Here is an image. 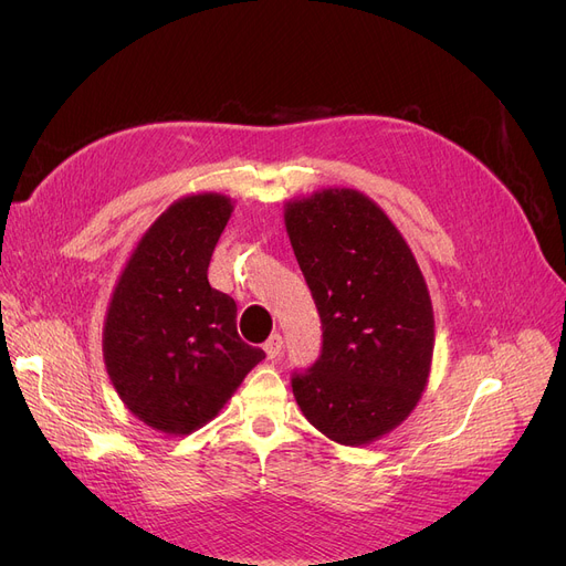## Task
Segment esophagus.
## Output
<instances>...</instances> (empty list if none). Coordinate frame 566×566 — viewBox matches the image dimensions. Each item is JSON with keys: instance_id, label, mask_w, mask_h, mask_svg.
Returning a JSON list of instances; mask_svg holds the SVG:
<instances>
[{"instance_id": "1", "label": "esophagus", "mask_w": 566, "mask_h": 566, "mask_svg": "<svg viewBox=\"0 0 566 566\" xmlns=\"http://www.w3.org/2000/svg\"><path fill=\"white\" fill-rule=\"evenodd\" d=\"M282 337L280 335H271L268 337V342L263 344V350H265V355H268V360H277L280 355H282Z\"/></svg>"}]
</instances>
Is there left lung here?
<instances>
[{"label": "left lung", "mask_w": 566, "mask_h": 566, "mask_svg": "<svg viewBox=\"0 0 566 566\" xmlns=\"http://www.w3.org/2000/svg\"><path fill=\"white\" fill-rule=\"evenodd\" d=\"M321 316L323 346L291 378L305 418L339 444H367L418 406L433 358L424 275L392 220L358 190L328 188L284 208Z\"/></svg>", "instance_id": "obj_1"}]
</instances>
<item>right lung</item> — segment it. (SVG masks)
<instances>
[{
	"instance_id": "1",
	"label": "right lung",
	"mask_w": 566,
	"mask_h": 566,
	"mask_svg": "<svg viewBox=\"0 0 566 566\" xmlns=\"http://www.w3.org/2000/svg\"><path fill=\"white\" fill-rule=\"evenodd\" d=\"M231 211L218 192L174 201L139 238L107 307L103 358L114 390L169 436L211 422L265 358L238 337L231 295L208 284Z\"/></svg>"
}]
</instances>
